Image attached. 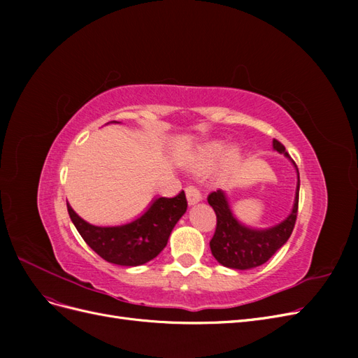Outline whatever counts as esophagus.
Returning <instances> with one entry per match:
<instances>
[{
  "label": "esophagus",
  "mask_w": 358,
  "mask_h": 358,
  "mask_svg": "<svg viewBox=\"0 0 358 358\" xmlns=\"http://www.w3.org/2000/svg\"><path fill=\"white\" fill-rule=\"evenodd\" d=\"M185 192H187V199H188L189 204H196V203H199L201 200V192H200V189L197 187L189 185V187H187Z\"/></svg>",
  "instance_id": "obj_1"
}]
</instances>
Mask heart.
<instances>
[{
    "label": "heart",
    "instance_id": "1",
    "mask_svg": "<svg viewBox=\"0 0 358 358\" xmlns=\"http://www.w3.org/2000/svg\"><path fill=\"white\" fill-rule=\"evenodd\" d=\"M224 155L226 157L222 159L221 164V175L224 178L229 176L236 170L237 164H239L241 154L237 149H230L229 152H227V145L222 142H210L208 145H204L197 152L196 159H194V169L209 170L222 158Z\"/></svg>",
    "mask_w": 358,
    "mask_h": 358
}]
</instances>
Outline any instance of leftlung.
Instances as JSON below:
<instances>
[{"label": "left lung", "mask_w": 358, "mask_h": 358, "mask_svg": "<svg viewBox=\"0 0 358 358\" xmlns=\"http://www.w3.org/2000/svg\"><path fill=\"white\" fill-rule=\"evenodd\" d=\"M273 149L289 158L285 146L278 142L276 138L273 140ZM292 164L297 170L294 161H292ZM299 189L300 178L297 170V189L291 213L280 224L264 230L249 229V227L237 221L224 191L216 189L210 192L208 201L216 213V229L210 241V251L216 262L225 267L237 270L254 268L268 262L278 252V249L287 243L292 229H294L299 209Z\"/></svg>", "instance_id": "1"}]
</instances>
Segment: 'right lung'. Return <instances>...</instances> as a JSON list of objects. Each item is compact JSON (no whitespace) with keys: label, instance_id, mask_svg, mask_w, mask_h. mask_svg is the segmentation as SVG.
Segmentation results:
<instances>
[{"label":"right lung","instance_id":"obj_1","mask_svg":"<svg viewBox=\"0 0 358 358\" xmlns=\"http://www.w3.org/2000/svg\"><path fill=\"white\" fill-rule=\"evenodd\" d=\"M115 122V121H113ZM185 192L159 197L137 220L116 227H99L83 221L67 203L69 215L82 239L103 259L119 266H140L166 248L171 230L187 212Z\"/></svg>","mask_w":358,"mask_h":358}]
</instances>
